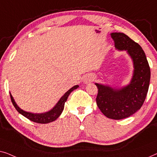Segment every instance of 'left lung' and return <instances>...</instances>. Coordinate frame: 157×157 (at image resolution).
Returning <instances> with one entry per match:
<instances>
[{"label":"left lung","instance_id":"1","mask_svg":"<svg viewBox=\"0 0 157 157\" xmlns=\"http://www.w3.org/2000/svg\"><path fill=\"white\" fill-rule=\"evenodd\" d=\"M115 48L127 50L134 63V74L129 85L116 90L95 83L98 89L97 105L109 119L122 120L137 112L144 104L150 82V67L141 46L122 33H111Z\"/></svg>","mask_w":157,"mask_h":157}]
</instances>
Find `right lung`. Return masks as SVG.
<instances>
[{
  "label": "right lung",
  "mask_w": 157,
  "mask_h": 157,
  "mask_svg": "<svg viewBox=\"0 0 157 157\" xmlns=\"http://www.w3.org/2000/svg\"><path fill=\"white\" fill-rule=\"evenodd\" d=\"M79 87L78 85H75L74 87H72L71 89H70L64 95L60 98V100L58 101V102L57 103V105L50 110V111L45 112V113L43 114H33L30 113V112H27L25 111H23V109H21L18 106L16 105V103L15 102L14 100H13V97L11 94L10 95V99H11V101L13 103V106H14L15 109L20 114H21L22 115H23L25 117L28 118V120H30L32 122L39 123V124H47L53 122L57 119L60 115L62 112L63 111L64 109V105H65V102L67 100L68 96L71 92L73 91L74 90L77 89Z\"/></svg>",
  "instance_id": "obj_1"
}]
</instances>
